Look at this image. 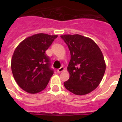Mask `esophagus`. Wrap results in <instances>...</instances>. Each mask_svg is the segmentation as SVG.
<instances>
[{
	"instance_id": "esophagus-1",
	"label": "esophagus",
	"mask_w": 122,
	"mask_h": 122,
	"mask_svg": "<svg viewBox=\"0 0 122 122\" xmlns=\"http://www.w3.org/2000/svg\"><path fill=\"white\" fill-rule=\"evenodd\" d=\"M65 69H64V68H63V66H61L60 68H59L57 70V73H61V72L63 71Z\"/></svg>"
}]
</instances>
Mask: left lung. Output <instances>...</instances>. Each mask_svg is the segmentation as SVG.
<instances>
[{
	"label": "left lung",
	"instance_id": "8db88e82",
	"mask_svg": "<svg viewBox=\"0 0 122 122\" xmlns=\"http://www.w3.org/2000/svg\"><path fill=\"white\" fill-rule=\"evenodd\" d=\"M60 37L67 45L71 59L67 69L70 78L65 87L77 95L89 93L99 86L106 70L101 49L89 38L81 35H63Z\"/></svg>",
	"mask_w": 122,
	"mask_h": 122
}]
</instances>
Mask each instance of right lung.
Here are the masks:
<instances>
[{
  "label": "right lung",
  "mask_w": 122,
  "mask_h": 122,
  "mask_svg": "<svg viewBox=\"0 0 122 122\" xmlns=\"http://www.w3.org/2000/svg\"><path fill=\"white\" fill-rule=\"evenodd\" d=\"M57 35L38 33L24 40L14 51L11 67L15 81L29 93L43 90L54 74L46 54Z\"/></svg>",
  "instance_id": "1"
}]
</instances>
